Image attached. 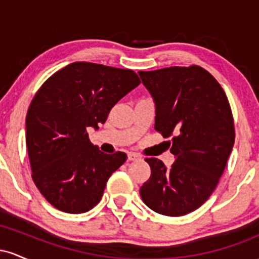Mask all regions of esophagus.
<instances>
[{
	"label": "esophagus",
	"mask_w": 259,
	"mask_h": 259,
	"mask_svg": "<svg viewBox=\"0 0 259 259\" xmlns=\"http://www.w3.org/2000/svg\"><path fill=\"white\" fill-rule=\"evenodd\" d=\"M140 159V156L136 153H129L127 154V160H130V162H133V160H139Z\"/></svg>",
	"instance_id": "esophagus-1"
}]
</instances>
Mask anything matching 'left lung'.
Instances as JSON below:
<instances>
[{
	"mask_svg": "<svg viewBox=\"0 0 259 259\" xmlns=\"http://www.w3.org/2000/svg\"><path fill=\"white\" fill-rule=\"evenodd\" d=\"M156 108L154 129L171 138L175 162L146 158L151 177L140 187L148 208L169 217L194 212L214 191L235 141L234 119L219 82L198 65L139 72Z\"/></svg>",
	"mask_w": 259,
	"mask_h": 259,
	"instance_id": "obj_1",
	"label": "left lung"
}]
</instances>
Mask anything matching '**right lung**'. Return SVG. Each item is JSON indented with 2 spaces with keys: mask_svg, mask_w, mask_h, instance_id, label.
I'll return each instance as SVG.
<instances>
[{
  "mask_svg": "<svg viewBox=\"0 0 259 259\" xmlns=\"http://www.w3.org/2000/svg\"><path fill=\"white\" fill-rule=\"evenodd\" d=\"M140 84L130 69L74 62L36 92L25 121L32 180L53 207L84 213L99 203L109 177L126 154H107L89 140L113 106Z\"/></svg>",
  "mask_w": 259,
  "mask_h": 259,
  "instance_id": "right-lung-1",
  "label": "right lung"
}]
</instances>
